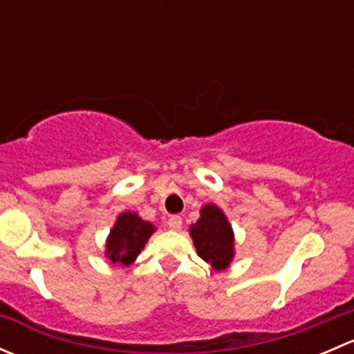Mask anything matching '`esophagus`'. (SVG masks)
I'll use <instances>...</instances> for the list:
<instances>
[{
    "label": "esophagus",
    "mask_w": 354,
    "mask_h": 354,
    "mask_svg": "<svg viewBox=\"0 0 354 354\" xmlns=\"http://www.w3.org/2000/svg\"><path fill=\"white\" fill-rule=\"evenodd\" d=\"M181 226H183V219H181L180 216H171L169 219H167V227L173 231H180Z\"/></svg>",
    "instance_id": "34e87169"
}]
</instances>
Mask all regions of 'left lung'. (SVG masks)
I'll return each mask as SVG.
<instances>
[{"label": "left lung", "mask_w": 354, "mask_h": 354, "mask_svg": "<svg viewBox=\"0 0 354 354\" xmlns=\"http://www.w3.org/2000/svg\"><path fill=\"white\" fill-rule=\"evenodd\" d=\"M190 236L198 257L216 270L226 269L234 255V234L223 210L207 203L200 210V219L190 226Z\"/></svg>", "instance_id": "obj_1"}]
</instances>
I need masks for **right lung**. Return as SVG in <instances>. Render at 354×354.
Masks as SVG:
<instances>
[{
  "instance_id": "1",
  "label": "right lung",
  "mask_w": 354,
  "mask_h": 354,
  "mask_svg": "<svg viewBox=\"0 0 354 354\" xmlns=\"http://www.w3.org/2000/svg\"><path fill=\"white\" fill-rule=\"evenodd\" d=\"M154 231L156 227L147 221L140 219L138 214H120L106 241V257L113 263L130 266Z\"/></svg>"
}]
</instances>
